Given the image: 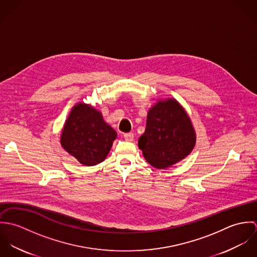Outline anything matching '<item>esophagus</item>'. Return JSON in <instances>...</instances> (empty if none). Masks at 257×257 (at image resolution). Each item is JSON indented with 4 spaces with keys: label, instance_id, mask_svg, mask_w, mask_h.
I'll return each mask as SVG.
<instances>
[{
    "label": "esophagus",
    "instance_id": "34e87169",
    "mask_svg": "<svg viewBox=\"0 0 257 257\" xmlns=\"http://www.w3.org/2000/svg\"><path fill=\"white\" fill-rule=\"evenodd\" d=\"M134 134L133 133H128V134H124L123 135V139L126 141V142H133L134 141Z\"/></svg>",
    "mask_w": 257,
    "mask_h": 257
}]
</instances>
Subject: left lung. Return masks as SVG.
<instances>
[{"label": "left lung", "mask_w": 257, "mask_h": 257, "mask_svg": "<svg viewBox=\"0 0 257 257\" xmlns=\"http://www.w3.org/2000/svg\"><path fill=\"white\" fill-rule=\"evenodd\" d=\"M196 132L182 105L174 98L160 99L147 111V127L139 139L147 162L165 169L180 162L194 149Z\"/></svg>", "instance_id": "left-lung-1"}]
</instances>
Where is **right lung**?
Instances as JSON below:
<instances>
[{"instance_id":"right-lung-1","label":"right lung","mask_w":257,"mask_h":257,"mask_svg":"<svg viewBox=\"0 0 257 257\" xmlns=\"http://www.w3.org/2000/svg\"><path fill=\"white\" fill-rule=\"evenodd\" d=\"M116 137V132L104 120L100 110L79 102L64 122L60 145L81 164L94 166L107 158Z\"/></svg>"}]
</instances>
